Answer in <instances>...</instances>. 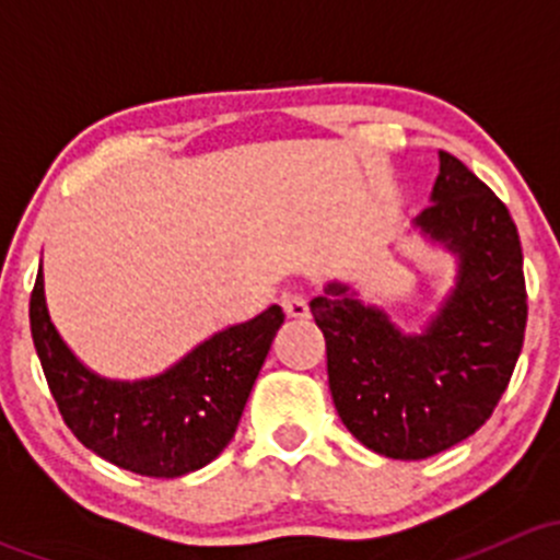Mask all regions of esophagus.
I'll return each mask as SVG.
<instances>
[{
  "label": "esophagus",
  "mask_w": 560,
  "mask_h": 560,
  "mask_svg": "<svg viewBox=\"0 0 560 560\" xmlns=\"http://www.w3.org/2000/svg\"><path fill=\"white\" fill-rule=\"evenodd\" d=\"M281 306H284L287 316H306L308 314L306 290H303V287H287V290L281 292Z\"/></svg>",
  "instance_id": "obj_1"
}]
</instances>
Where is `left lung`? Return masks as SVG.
<instances>
[{"label":"left lung","instance_id":"left-lung-1","mask_svg":"<svg viewBox=\"0 0 560 560\" xmlns=\"http://www.w3.org/2000/svg\"><path fill=\"white\" fill-rule=\"evenodd\" d=\"M433 202L417 217L460 254V276L425 336L406 338L380 308L330 284L314 298L338 417L360 444L395 460L444 453L490 420L521 358L528 292L504 202L453 154H439Z\"/></svg>","mask_w":560,"mask_h":560}]
</instances>
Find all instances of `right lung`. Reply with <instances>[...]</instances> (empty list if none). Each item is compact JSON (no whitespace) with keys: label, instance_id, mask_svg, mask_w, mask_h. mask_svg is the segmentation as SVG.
Listing matches in <instances>:
<instances>
[{"label":"right lung","instance_id":"1","mask_svg":"<svg viewBox=\"0 0 560 560\" xmlns=\"http://www.w3.org/2000/svg\"><path fill=\"white\" fill-rule=\"evenodd\" d=\"M281 322L284 312L270 306L156 380L107 382L83 369L50 325L43 273L30 298L32 341L61 420L83 447L143 477L197 471L228 447Z\"/></svg>","mask_w":560,"mask_h":560}]
</instances>
